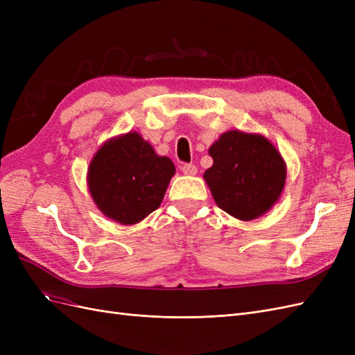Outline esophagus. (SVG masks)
<instances>
[{
	"mask_svg": "<svg viewBox=\"0 0 355 355\" xmlns=\"http://www.w3.org/2000/svg\"><path fill=\"white\" fill-rule=\"evenodd\" d=\"M180 170L188 176H194L197 173V167L194 164H184L180 167Z\"/></svg>",
	"mask_w": 355,
	"mask_h": 355,
	"instance_id": "1",
	"label": "esophagus"
}]
</instances>
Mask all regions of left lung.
I'll return each mask as SVG.
<instances>
[{"label":"left lung","mask_w":355,"mask_h":355,"mask_svg":"<svg viewBox=\"0 0 355 355\" xmlns=\"http://www.w3.org/2000/svg\"><path fill=\"white\" fill-rule=\"evenodd\" d=\"M209 154L213 166L204 180L218 206L240 220H253L270 210L286 184V163L262 135L230 130Z\"/></svg>","instance_id":"1"}]
</instances>
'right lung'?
I'll list each match as a JSON object with an SVG mask.
<instances>
[{
  "mask_svg": "<svg viewBox=\"0 0 355 355\" xmlns=\"http://www.w3.org/2000/svg\"><path fill=\"white\" fill-rule=\"evenodd\" d=\"M175 164L130 132L110 139L90 161L87 185L98 209L115 222L135 225L159 207Z\"/></svg>",
  "mask_w": 355,
  "mask_h": 355,
  "instance_id": "1",
  "label": "right lung"
}]
</instances>
